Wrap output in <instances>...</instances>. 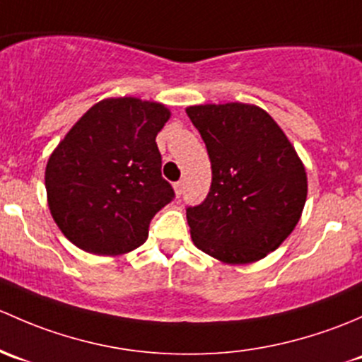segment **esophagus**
Instances as JSON below:
<instances>
[{"label": "esophagus", "instance_id": "esophagus-1", "mask_svg": "<svg viewBox=\"0 0 362 362\" xmlns=\"http://www.w3.org/2000/svg\"><path fill=\"white\" fill-rule=\"evenodd\" d=\"M182 188H185V185H182V181L174 182V192H176V197H181V195H182Z\"/></svg>", "mask_w": 362, "mask_h": 362}]
</instances>
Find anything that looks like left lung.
<instances>
[{
	"label": "left lung",
	"mask_w": 362,
	"mask_h": 362,
	"mask_svg": "<svg viewBox=\"0 0 362 362\" xmlns=\"http://www.w3.org/2000/svg\"><path fill=\"white\" fill-rule=\"evenodd\" d=\"M186 115L212 169L207 199L186 209L193 244L223 263L259 262L300 221L308 189L303 162L277 122L255 104H197Z\"/></svg>",
	"instance_id": "left-lung-1"
}]
</instances>
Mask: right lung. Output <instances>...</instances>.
Returning <instances> with one entry per match:
<instances>
[{"label":"right lung","mask_w":362,"mask_h":362,"mask_svg":"<svg viewBox=\"0 0 362 362\" xmlns=\"http://www.w3.org/2000/svg\"><path fill=\"white\" fill-rule=\"evenodd\" d=\"M169 118V107L155 100L103 99L52 151L48 209L76 247L120 256L146 242L153 216L174 199L155 143Z\"/></svg>","instance_id":"1"}]
</instances>
